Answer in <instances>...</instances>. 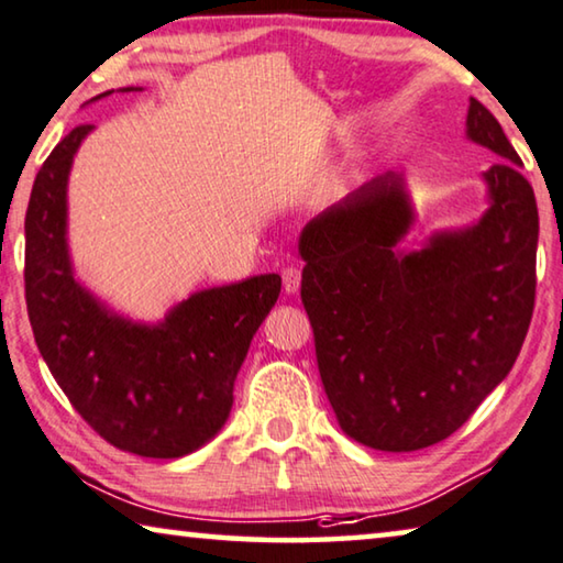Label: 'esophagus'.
Instances as JSON below:
<instances>
[{
	"instance_id": "esophagus-1",
	"label": "esophagus",
	"mask_w": 563,
	"mask_h": 563,
	"mask_svg": "<svg viewBox=\"0 0 563 563\" xmlns=\"http://www.w3.org/2000/svg\"><path fill=\"white\" fill-rule=\"evenodd\" d=\"M280 275H283V290L288 292V296L298 292V288H300V271H298V267H292V265L283 267Z\"/></svg>"
}]
</instances>
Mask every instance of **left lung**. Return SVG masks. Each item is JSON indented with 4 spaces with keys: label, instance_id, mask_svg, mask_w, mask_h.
I'll return each instance as SVG.
<instances>
[{
    "label": "left lung",
    "instance_id": "left-lung-1",
    "mask_svg": "<svg viewBox=\"0 0 563 563\" xmlns=\"http://www.w3.org/2000/svg\"><path fill=\"white\" fill-rule=\"evenodd\" d=\"M467 139L498 156L488 209L422 250L405 176L387 172L310 220L300 298L341 430L384 452L438 444L463 427L521 354L536 298L539 209L488 108L470 98Z\"/></svg>",
    "mask_w": 563,
    "mask_h": 563
}]
</instances>
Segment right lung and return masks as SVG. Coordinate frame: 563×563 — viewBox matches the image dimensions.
Segmentation results:
<instances>
[{"mask_svg": "<svg viewBox=\"0 0 563 563\" xmlns=\"http://www.w3.org/2000/svg\"><path fill=\"white\" fill-rule=\"evenodd\" d=\"M90 131L67 133L32 187L24 217L32 333L49 374L100 438L141 457L189 455L228 422L234 379L280 296V275L197 290L158 323L100 303L75 278L67 250V176Z\"/></svg>", "mask_w": 563, "mask_h": 563, "instance_id": "add662e5", "label": "right lung"}]
</instances>
